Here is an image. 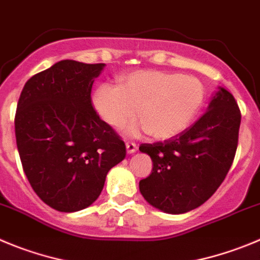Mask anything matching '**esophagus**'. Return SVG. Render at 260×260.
<instances>
[{
  "label": "esophagus",
  "mask_w": 260,
  "mask_h": 260,
  "mask_svg": "<svg viewBox=\"0 0 260 260\" xmlns=\"http://www.w3.org/2000/svg\"><path fill=\"white\" fill-rule=\"evenodd\" d=\"M125 146H127V151L129 154L135 153V151L137 150V145H136L135 142H132V141H128L127 144H125Z\"/></svg>",
  "instance_id": "obj_1"
}]
</instances>
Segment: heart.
Masks as SVG:
<instances>
[{
  "instance_id": "obj_1",
  "label": "heart",
  "mask_w": 260,
  "mask_h": 260,
  "mask_svg": "<svg viewBox=\"0 0 260 260\" xmlns=\"http://www.w3.org/2000/svg\"><path fill=\"white\" fill-rule=\"evenodd\" d=\"M205 98L197 78L176 72L141 70L121 76L119 86L104 84L93 95V106L104 121L121 128L137 116L136 129L156 140L175 137L197 115Z\"/></svg>"
}]
</instances>
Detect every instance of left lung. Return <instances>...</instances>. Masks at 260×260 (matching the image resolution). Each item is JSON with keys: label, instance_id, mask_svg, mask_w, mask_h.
Masks as SVG:
<instances>
[{"label": "left lung", "instance_id": "left-lung-1", "mask_svg": "<svg viewBox=\"0 0 260 260\" xmlns=\"http://www.w3.org/2000/svg\"><path fill=\"white\" fill-rule=\"evenodd\" d=\"M240 124L235 97L220 88L190 127L163 142L140 145L153 160L151 174L140 181L145 200L168 214L188 212L205 203L232 166Z\"/></svg>", "mask_w": 260, "mask_h": 260}]
</instances>
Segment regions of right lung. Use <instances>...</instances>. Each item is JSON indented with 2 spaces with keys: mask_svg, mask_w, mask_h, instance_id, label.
Wrapping results in <instances>:
<instances>
[{
  "mask_svg": "<svg viewBox=\"0 0 260 260\" xmlns=\"http://www.w3.org/2000/svg\"><path fill=\"white\" fill-rule=\"evenodd\" d=\"M105 63L60 60L34 75L20 93L15 137L23 170L48 206L74 212L92 205L125 144L92 104Z\"/></svg>",
  "mask_w": 260,
  "mask_h": 260,
  "instance_id": "1",
  "label": "right lung"
}]
</instances>
